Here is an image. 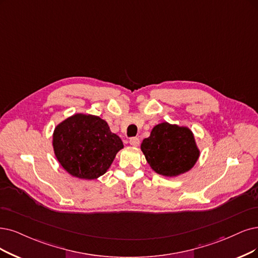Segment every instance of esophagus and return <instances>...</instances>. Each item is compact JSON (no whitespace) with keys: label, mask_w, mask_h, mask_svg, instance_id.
Listing matches in <instances>:
<instances>
[{"label":"esophagus","mask_w":258,"mask_h":258,"mask_svg":"<svg viewBox=\"0 0 258 258\" xmlns=\"http://www.w3.org/2000/svg\"><path fill=\"white\" fill-rule=\"evenodd\" d=\"M139 138L138 137H132L130 138V145L133 147H137L139 146Z\"/></svg>","instance_id":"34e87169"}]
</instances>
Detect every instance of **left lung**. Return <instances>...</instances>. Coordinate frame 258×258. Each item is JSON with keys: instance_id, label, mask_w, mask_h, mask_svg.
Returning <instances> with one entry per match:
<instances>
[{"instance_id": "obj_1", "label": "left lung", "mask_w": 258, "mask_h": 258, "mask_svg": "<svg viewBox=\"0 0 258 258\" xmlns=\"http://www.w3.org/2000/svg\"><path fill=\"white\" fill-rule=\"evenodd\" d=\"M141 150L151 168L166 176L187 172L200 155L191 131L167 122L154 126L142 141Z\"/></svg>"}]
</instances>
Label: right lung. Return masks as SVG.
I'll return each mask as SVG.
<instances>
[{"label":"right lung","mask_w":258,"mask_h":258,"mask_svg":"<svg viewBox=\"0 0 258 258\" xmlns=\"http://www.w3.org/2000/svg\"><path fill=\"white\" fill-rule=\"evenodd\" d=\"M53 147L56 158L67 172L94 179L106 172L123 144L110 132L106 121L78 113L55 128Z\"/></svg>","instance_id":"right-lung-1"}]
</instances>
